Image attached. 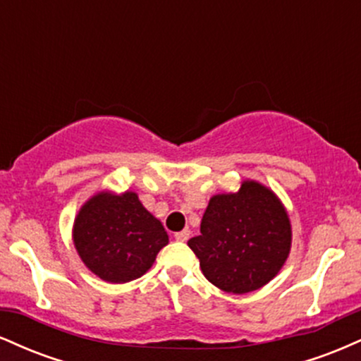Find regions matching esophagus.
Listing matches in <instances>:
<instances>
[{
    "mask_svg": "<svg viewBox=\"0 0 361 361\" xmlns=\"http://www.w3.org/2000/svg\"><path fill=\"white\" fill-rule=\"evenodd\" d=\"M190 229H183V231H180V233H176L175 234V239L176 241H180V243H186L190 239Z\"/></svg>",
    "mask_w": 361,
    "mask_h": 361,
    "instance_id": "obj_1",
    "label": "esophagus"
}]
</instances>
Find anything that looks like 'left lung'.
<instances>
[{"label": "left lung", "instance_id": "8db88e82", "mask_svg": "<svg viewBox=\"0 0 361 361\" xmlns=\"http://www.w3.org/2000/svg\"><path fill=\"white\" fill-rule=\"evenodd\" d=\"M188 246L210 283L243 295L264 287L283 268L292 224L279 195L259 181L244 180L238 192L210 198L200 235Z\"/></svg>", "mask_w": 361, "mask_h": 361}]
</instances>
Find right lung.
Masks as SVG:
<instances>
[{
  "label": "right lung",
  "mask_w": 361,
  "mask_h": 361,
  "mask_svg": "<svg viewBox=\"0 0 361 361\" xmlns=\"http://www.w3.org/2000/svg\"><path fill=\"white\" fill-rule=\"evenodd\" d=\"M168 241L163 224L132 190L94 193L81 205L73 224V243L81 261L109 283L142 276Z\"/></svg>",
  "instance_id": "add662e5"
}]
</instances>
